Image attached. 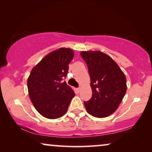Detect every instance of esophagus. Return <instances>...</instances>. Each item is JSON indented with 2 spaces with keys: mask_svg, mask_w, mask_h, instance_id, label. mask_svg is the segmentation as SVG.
<instances>
[{
  "mask_svg": "<svg viewBox=\"0 0 152 152\" xmlns=\"http://www.w3.org/2000/svg\"><path fill=\"white\" fill-rule=\"evenodd\" d=\"M77 90H78V91H80V87H78V88H77Z\"/></svg>",
  "mask_w": 152,
  "mask_h": 152,
  "instance_id": "1",
  "label": "esophagus"
}]
</instances>
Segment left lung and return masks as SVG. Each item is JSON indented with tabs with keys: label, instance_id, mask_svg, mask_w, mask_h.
Listing matches in <instances>:
<instances>
[{
	"label": "left lung",
	"instance_id": "1",
	"mask_svg": "<svg viewBox=\"0 0 152 152\" xmlns=\"http://www.w3.org/2000/svg\"><path fill=\"white\" fill-rule=\"evenodd\" d=\"M81 57L87 65L92 96L85 101L89 114L104 118L117 110L127 91L126 77L110 56L99 51L82 52Z\"/></svg>",
	"mask_w": 152,
	"mask_h": 152
}]
</instances>
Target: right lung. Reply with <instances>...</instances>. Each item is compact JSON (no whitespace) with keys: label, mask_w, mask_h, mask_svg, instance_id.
I'll return each mask as SVG.
<instances>
[{"label":"right lung","mask_w":152,"mask_h":152,"mask_svg":"<svg viewBox=\"0 0 152 152\" xmlns=\"http://www.w3.org/2000/svg\"><path fill=\"white\" fill-rule=\"evenodd\" d=\"M74 57L71 49L60 48L38 63L27 79L29 97L36 110L45 118H58L67 112L75 96L63 79Z\"/></svg>","instance_id":"obj_1"}]
</instances>
